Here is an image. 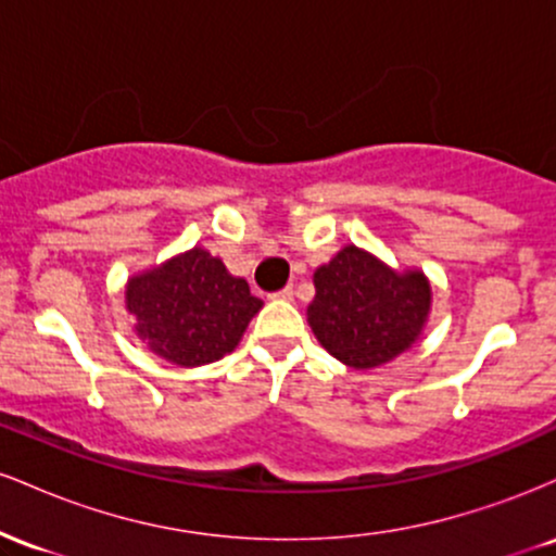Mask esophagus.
I'll return each mask as SVG.
<instances>
[{"mask_svg":"<svg viewBox=\"0 0 556 556\" xmlns=\"http://www.w3.org/2000/svg\"><path fill=\"white\" fill-rule=\"evenodd\" d=\"M292 295H295V290H292V287H282V290L274 292L271 298H277V300H292Z\"/></svg>","mask_w":556,"mask_h":556,"instance_id":"1","label":"esophagus"}]
</instances>
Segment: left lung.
<instances>
[{
  "label": "left lung",
  "mask_w": 556,
  "mask_h": 556,
  "mask_svg": "<svg viewBox=\"0 0 556 556\" xmlns=\"http://www.w3.org/2000/svg\"><path fill=\"white\" fill-rule=\"evenodd\" d=\"M308 324L316 340L348 366L374 368L410 348L424 329L431 287L420 271L397 274L348 245L314 274Z\"/></svg>",
  "instance_id": "1"
}]
</instances>
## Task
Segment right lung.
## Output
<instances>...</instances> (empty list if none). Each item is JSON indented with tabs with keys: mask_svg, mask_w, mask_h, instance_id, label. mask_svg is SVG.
<instances>
[{
	"mask_svg": "<svg viewBox=\"0 0 556 556\" xmlns=\"http://www.w3.org/2000/svg\"><path fill=\"white\" fill-rule=\"evenodd\" d=\"M127 311L154 353L177 366H203L232 353L264 303L203 248L127 282Z\"/></svg>",
	"mask_w": 556,
	"mask_h": 556,
	"instance_id": "add662e5",
	"label": "right lung"
}]
</instances>
